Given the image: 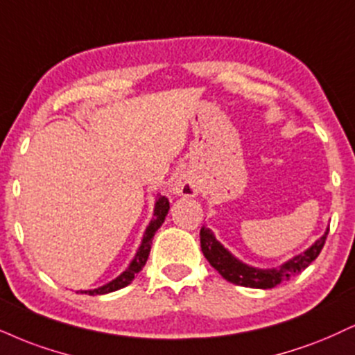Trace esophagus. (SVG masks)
<instances>
[{"instance_id":"esophagus-1","label":"esophagus","mask_w":355,"mask_h":355,"mask_svg":"<svg viewBox=\"0 0 355 355\" xmlns=\"http://www.w3.org/2000/svg\"><path fill=\"white\" fill-rule=\"evenodd\" d=\"M172 190L180 196H195L196 195L195 178L190 177V175H182V177H178L177 180H175Z\"/></svg>"}]
</instances>
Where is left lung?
Here are the masks:
<instances>
[{
  "label": "left lung",
  "instance_id": "1",
  "mask_svg": "<svg viewBox=\"0 0 355 355\" xmlns=\"http://www.w3.org/2000/svg\"><path fill=\"white\" fill-rule=\"evenodd\" d=\"M327 233L329 230L309 248V250H306L304 253L300 256H294L293 259H289V261L284 263L283 266L272 268V270H258V268L248 266V264L241 263L240 259L234 258V256L216 240L215 234L211 233V230L205 228V226L200 230V243H202V251L205 258L208 259V263H210L226 281H230V283L236 286H245V288L271 289L275 288V286L288 281L289 277L304 271L306 268L318 258L319 253H321L324 243H326Z\"/></svg>",
  "mask_w": 355,
  "mask_h": 355
}]
</instances>
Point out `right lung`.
Masks as SVG:
<instances>
[{
	"mask_svg": "<svg viewBox=\"0 0 355 355\" xmlns=\"http://www.w3.org/2000/svg\"><path fill=\"white\" fill-rule=\"evenodd\" d=\"M168 208H170L168 198H165V196H159V200H157V203H155V210H153V218L150 223H148L147 230H145L142 245H140L139 251H137L135 258L132 259L130 266L127 268V270L123 271L121 276L115 277L114 281H110V283H107L105 286H101V288L92 289V291H80V293L96 296V294H107V293L117 291V289H122V288H125V286H129L132 281H134L137 272L142 270V268L145 266V263H147L148 253H150V246H152V238H153V234H155L157 230L160 228L162 223L165 221V216L168 215Z\"/></svg>",
	"mask_w": 355,
	"mask_h": 355,
	"instance_id": "right-lung-1",
	"label": "right lung"
}]
</instances>
